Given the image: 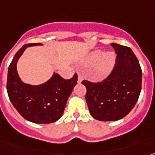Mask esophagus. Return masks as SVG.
Here are the masks:
<instances>
[{"label":"esophagus","instance_id":"obj_1","mask_svg":"<svg viewBox=\"0 0 155 155\" xmlns=\"http://www.w3.org/2000/svg\"><path fill=\"white\" fill-rule=\"evenodd\" d=\"M83 80V75L81 73H78V83L80 84Z\"/></svg>","mask_w":155,"mask_h":155}]
</instances>
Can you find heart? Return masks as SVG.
Masks as SVG:
<instances>
[{"instance_id":"heart-1","label":"heart","mask_w":155,"mask_h":155,"mask_svg":"<svg viewBox=\"0 0 155 155\" xmlns=\"http://www.w3.org/2000/svg\"><path fill=\"white\" fill-rule=\"evenodd\" d=\"M116 55L113 52L108 51L104 54L101 50H97L89 54V55L85 59V63L87 65H94L98 61L96 71L97 75L101 77H104L108 75L113 70Z\"/></svg>"}]
</instances>
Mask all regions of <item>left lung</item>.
<instances>
[{"label": "left lung", "instance_id": "1", "mask_svg": "<svg viewBox=\"0 0 155 155\" xmlns=\"http://www.w3.org/2000/svg\"><path fill=\"white\" fill-rule=\"evenodd\" d=\"M117 54L112 72L103 81L83 80L87 88L85 99L92 117L112 121L125 117L137 103L142 89L139 62L130 47L112 43Z\"/></svg>", "mask_w": 155, "mask_h": 155}]
</instances>
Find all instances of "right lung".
<instances>
[{
  "label": "right lung",
  "mask_w": 155,
  "mask_h": 155,
  "mask_svg": "<svg viewBox=\"0 0 155 155\" xmlns=\"http://www.w3.org/2000/svg\"><path fill=\"white\" fill-rule=\"evenodd\" d=\"M42 45H24L13 57L8 67L7 92L11 103L25 120L37 124H49L62 117L68 97L77 84V74L64 80L54 73L47 82L40 85L23 83L17 71V63L26 47Z\"/></svg>",
  "instance_id": "1"
}]
</instances>
